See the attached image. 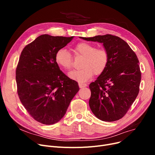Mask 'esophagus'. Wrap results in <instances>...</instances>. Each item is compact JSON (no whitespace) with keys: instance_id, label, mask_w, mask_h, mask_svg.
<instances>
[{"instance_id":"1","label":"esophagus","mask_w":155,"mask_h":155,"mask_svg":"<svg viewBox=\"0 0 155 155\" xmlns=\"http://www.w3.org/2000/svg\"><path fill=\"white\" fill-rule=\"evenodd\" d=\"M78 85H79V87L81 88H84V87H85L87 86V85L86 84H84V83H78Z\"/></svg>"}]
</instances>
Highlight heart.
I'll use <instances>...</instances> for the list:
<instances>
[{
    "label": "heart",
    "mask_w": 155,
    "mask_h": 155,
    "mask_svg": "<svg viewBox=\"0 0 155 155\" xmlns=\"http://www.w3.org/2000/svg\"><path fill=\"white\" fill-rule=\"evenodd\" d=\"M77 55L84 56L81 64L82 68L69 73V77L79 82H85L91 79L94 74L99 75L106 68L109 62V54L104 48H97L91 43L81 42L73 48ZM55 61L61 68L70 70L72 68V57L64 48H61L55 54Z\"/></svg>",
    "instance_id": "b5f03b06"
}]
</instances>
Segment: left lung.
<instances>
[{
  "label": "left lung",
  "mask_w": 155,
  "mask_h": 155,
  "mask_svg": "<svg viewBox=\"0 0 155 155\" xmlns=\"http://www.w3.org/2000/svg\"><path fill=\"white\" fill-rule=\"evenodd\" d=\"M80 38L103 43L109 54L106 68L89 85V106L98 119L117 120L125 116L139 93L141 73L137 57L119 37L105 35Z\"/></svg>",
  "instance_id": "1"
}]
</instances>
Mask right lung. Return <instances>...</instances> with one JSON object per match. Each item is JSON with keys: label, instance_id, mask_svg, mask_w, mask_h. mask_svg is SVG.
Instances as JSON below:
<instances>
[{"label": "right lung", "instance_id": "right-lung-1", "mask_svg": "<svg viewBox=\"0 0 155 155\" xmlns=\"http://www.w3.org/2000/svg\"><path fill=\"white\" fill-rule=\"evenodd\" d=\"M73 38L43 35L21 52L15 71L18 94L29 114L43 124L60 120L79 91L78 83L64 74L55 61L56 51Z\"/></svg>", "mask_w": 155, "mask_h": 155}]
</instances>
